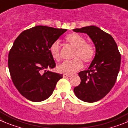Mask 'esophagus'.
Here are the masks:
<instances>
[{
  "label": "esophagus",
  "mask_w": 128,
  "mask_h": 128,
  "mask_svg": "<svg viewBox=\"0 0 128 128\" xmlns=\"http://www.w3.org/2000/svg\"><path fill=\"white\" fill-rule=\"evenodd\" d=\"M63 78H66V77H71L72 76V75L71 74H64L62 75Z\"/></svg>",
  "instance_id": "obj_1"
}]
</instances>
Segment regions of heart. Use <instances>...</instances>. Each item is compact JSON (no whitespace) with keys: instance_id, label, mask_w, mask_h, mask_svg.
<instances>
[{"instance_id":"1","label":"heart","mask_w":128,"mask_h":128,"mask_svg":"<svg viewBox=\"0 0 128 128\" xmlns=\"http://www.w3.org/2000/svg\"><path fill=\"white\" fill-rule=\"evenodd\" d=\"M65 41L68 45L73 48L72 60L64 62L57 66V70L59 72L72 74L81 70L83 66V61L89 63L94 57V47L91 44L86 42L84 37L78 33H71L65 37ZM52 58L56 61H60V46L58 42L51 44L49 48Z\"/></svg>"}]
</instances>
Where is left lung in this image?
<instances>
[{"label": "left lung", "mask_w": 128, "mask_h": 128, "mask_svg": "<svg viewBox=\"0 0 128 128\" xmlns=\"http://www.w3.org/2000/svg\"><path fill=\"white\" fill-rule=\"evenodd\" d=\"M73 31L88 34L95 47V57L88 69L78 73L81 83L74 92L82 101L96 102L114 86L120 70V54L112 36L98 27L89 26Z\"/></svg>", "instance_id": "1"}]
</instances>
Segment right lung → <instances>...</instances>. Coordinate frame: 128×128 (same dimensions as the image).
Segmentation results:
<instances>
[{
  "label": "right lung",
  "mask_w": 128,
  "mask_h": 128,
  "mask_svg": "<svg viewBox=\"0 0 128 128\" xmlns=\"http://www.w3.org/2000/svg\"><path fill=\"white\" fill-rule=\"evenodd\" d=\"M66 29L36 26L22 32L9 53L8 67L12 81L28 100L38 102L53 93L62 74L46 70L56 67L50 46Z\"/></svg>",
  "instance_id": "obj_1"
}]
</instances>
